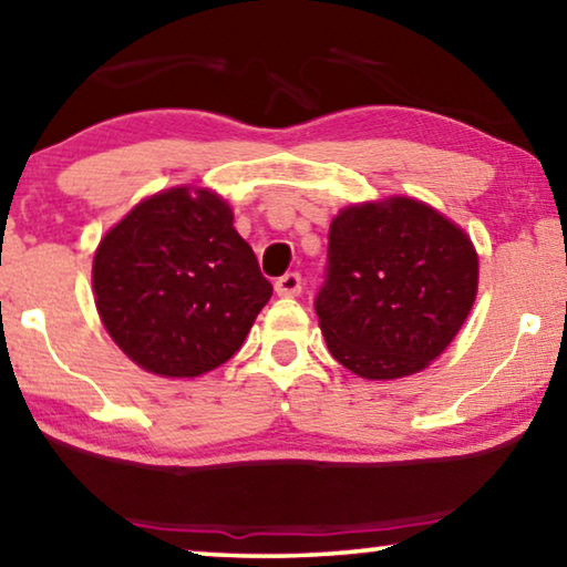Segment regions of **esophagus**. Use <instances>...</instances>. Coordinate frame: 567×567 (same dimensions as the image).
I'll return each mask as SVG.
<instances>
[{
    "mask_svg": "<svg viewBox=\"0 0 567 567\" xmlns=\"http://www.w3.org/2000/svg\"><path fill=\"white\" fill-rule=\"evenodd\" d=\"M300 290H302V280L300 275L295 272H287L275 282V292L280 295V298H295V295H300Z\"/></svg>",
    "mask_w": 567,
    "mask_h": 567,
    "instance_id": "obj_1",
    "label": "esophagus"
}]
</instances>
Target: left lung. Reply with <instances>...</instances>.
<instances>
[{"instance_id":"left-lung-1","label":"left lung","mask_w":567,"mask_h":567,"mask_svg":"<svg viewBox=\"0 0 567 567\" xmlns=\"http://www.w3.org/2000/svg\"><path fill=\"white\" fill-rule=\"evenodd\" d=\"M476 292L471 236L425 200L390 196L333 216L316 312L331 357L357 377L390 382L427 369Z\"/></svg>"}]
</instances>
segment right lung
<instances>
[{
  "label": "right lung",
  "instance_id": "1",
  "mask_svg": "<svg viewBox=\"0 0 567 567\" xmlns=\"http://www.w3.org/2000/svg\"><path fill=\"white\" fill-rule=\"evenodd\" d=\"M91 282L112 341L165 379L229 361L272 298L229 200L203 185L142 198L101 236Z\"/></svg>",
  "mask_w": 567,
  "mask_h": 567
}]
</instances>
